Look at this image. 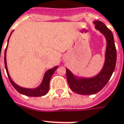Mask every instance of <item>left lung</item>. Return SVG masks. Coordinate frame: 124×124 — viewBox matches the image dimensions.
Segmentation results:
<instances>
[{
    "label": "left lung",
    "instance_id": "1",
    "mask_svg": "<svg viewBox=\"0 0 124 124\" xmlns=\"http://www.w3.org/2000/svg\"><path fill=\"white\" fill-rule=\"evenodd\" d=\"M93 23L95 29L99 30L107 39L105 63L102 71L93 78L78 79L69 70H66V78L70 88L80 95H91L101 91L110 80L116 65L117 50L112 31L102 22L94 21Z\"/></svg>",
    "mask_w": 124,
    "mask_h": 124
}]
</instances>
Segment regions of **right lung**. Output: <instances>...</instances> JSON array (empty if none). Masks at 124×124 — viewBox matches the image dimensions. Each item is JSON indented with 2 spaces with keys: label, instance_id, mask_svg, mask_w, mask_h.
Segmentation results:
<instances>
[{
  "label": "right lung",
  "instance_id": "right-lung-1",
  "mask_svg": "<svg viewBox=\"0 0 124 124\" xmlns=\"http://www.w3.org/2000/svg\"><path fill=\"white\" fill-rule=\"evenodd\" d=\"M12 33V32H11ZM9 41V39H8ZM7 46L5 51V66L6 72L8 76V78L10 80L11 84L13 85V87L17 90L20 93L25 95L26 96H30V97H39V96H42V95H46L49 90V85H50V80L52 77V74H54V72H55L56 69L58 68L57 66H55L54 68H52L50 70H48L45 74L42 83L40 85V86L37 87L36 89H26V88H22V87H20L17 85L16 83H14V81L11 80V77H10L9 72H8V70H7V60H6V52H7Z\"/></svg>",
  "mask_w": 124,
  "mask_h": 124
}]
</instances>
